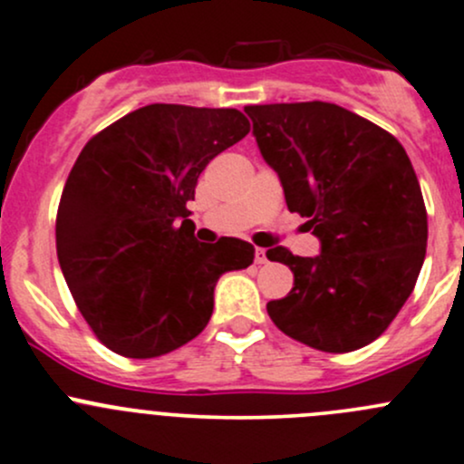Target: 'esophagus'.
Segmentation results:
<instances>
[{"mask_svg": "<svg viewBox=\"0 0 464 464\" xmlns=\"http://www.w3.org/2000/svg\"><path fill=\"white\" fill-rule=\"evenodd\" d=\"M254 263H256V266H266L267 263V254L263 247H256V252H254Z\"/></svg>", "mask_w": 464, "mask_h": 464, "instance_id": "1", "label": "esophagus"}]
</instances>
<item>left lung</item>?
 I'll return each mask as SVG.
<instances>
[{"label": "left lung", "mask_w": 464, "mask_h": 464, "mask_svg": "<svg viewBox=\"0 0 464 464\" xmlns=\"http://www.w3.org/2000/svg\"><path fill=\"white\" fill-rule=\"evenodd\" d=\"M246 112L287 210L305 217L321 241L314 258L283 246L267 250L294 272L290 294L267 303V314L314 350L370 345L410 298L427 252L425 201L405 148L336 103H267Z\"/></svg>", "instance_id": "obj_1"}]
</instances>
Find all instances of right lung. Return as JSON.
<instances>
[{
  "instance_id": "add662e5",
  "label": "right lung",
  "mask_w": 464,
  "mask_h": 464,
  "mask_svg": "<svg viewBox=\"0 0 464 464\" xmlns=\"http://www.w3.org/2000/svg\"><path fill=\"white\" fill-rule=\"evenodd\" d=\"M250 132L234 108L150 103L83 146L57 210V258L79 312L108 350L154 358L206 330L214 285L252 266L247 241L194 238L198 174Z\"/></svg>"
}]
</instances>
